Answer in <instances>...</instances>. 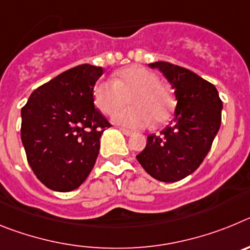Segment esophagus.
<instances>
[{
  "label": "esophagus",
  "instance_id": "1",
  "mask_svg": "<svg viewBox=\"0 0 250 250\" xmlns=\"http://www.w3.org/2000/svg\"><path fill=\"white\" fill-rule=\"evenodd\" d=\"M121 131H123L124 135H126V136H131L132 135V131H130V130L127 129H120Z\"/></svg>",
  "mask_w": 250,
  "mask_h": 250
}]
</instances>
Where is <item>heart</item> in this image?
Wrapping results in <instances>:
<instances>
[{
	"label": "heart",
	"instance_id": "heart-1",
	"mask_svg": "<svg viewBox=\"0 0 250 250\" xmlns=\"http://www.w3.org/2000/svg\"><path fill=\"white\" fill-rule=\"evenodd\" d=\"M129 97L133 106L121 110ZM92 98L101 112L112 115L115 112L114 123L129 129H143L152 121L156 125L165 124L175 109L173 92L159 83V77L154 72L141 66L123 68L115 80H99L92 89Z\"/></svg>",
	"mask_w": 250,
	"mask_h": 250
}]
</instances>
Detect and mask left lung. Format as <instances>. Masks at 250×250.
<instances>
[{"label": "left lung", "mask_w": 250, "mask_h": 250, "mask_svg": "<svg viewBox=\"0 0 250 250\" xmlns=\"http://www.w3.org/2000/svg\"><path fill=\"white\" fill-rule=\"evenodd\" d=\"M149 66L164 74L178 103L171 124L159 135L147 136L136 159L154 179L174 183L194 173L209 152L222 123L223 103L213 83L188 68L165 61Z\"/></svg>", "instance_id": "8db88e82"}]
</instances>
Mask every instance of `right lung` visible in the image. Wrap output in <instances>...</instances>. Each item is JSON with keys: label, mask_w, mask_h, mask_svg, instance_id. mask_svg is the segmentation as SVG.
<instances>
[{"label": "right lung", "mask_w": 250, "mask_h": 250, "mask_svg": "<svg viewBox=\"0 0 250 250\" xmlns=\"http://www.w3.org/2000/svg\"><path fill=\"white\" fill-rule=\"evenodd\" d=\"M103 67H72L37 87L21 110V140L31 169L55 191L80 187L95 165L110 123L95 109L92 89Z\"/></svg>", "instance_id": "add662e5"}]
</instances>
